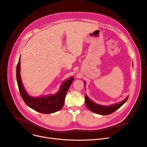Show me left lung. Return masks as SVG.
<instances>
[{
	"label": "left lung",
	"instance_id": "8db88e82",
	"mask_svg": "<svg viewBox=\"0 0 147 147\" xmlns=\"http://www.w3.org/2000/svg\"><path fill=\"white\" fill-rule=\"evenodd\" d=\"M127 99H128V97L126 98V99L124 100L123 102H120L119 103L113 105H111L110 107H108V106L107 107V106L100 105L94 103L93 101L90 100L86 95H85L86 105L87 107L92 112L95 113H98L102 115H108L113 113L116 110L119 109L127 101Z\"/></svg>",
	"mask_w": 147,
	"mask_h": 147
}]
</instances>
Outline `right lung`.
Segmentation results:
<instances>
[{
  "mask_svg": "<svg viewBox=\"0 0 147 147\" xmlns=\"http://www.w3.org/2000/svg\"><path fill=\"white\" fill-rule=\"evenodd\" d=\"M16 77L17 84L21 96L27 106L34 111L41 113L49 114L60 110L65 103L67 92L74 80L72 77L65 81L61 86L60 90L54 95L44 97L33 98L26 92L20 77V60L19 59L16 67Z\"/></svg>",
  "mask_w": 147,
  "mask_h": 147,
  "instance_id": "1",
  "label": "right lung"
}]
</instances>
